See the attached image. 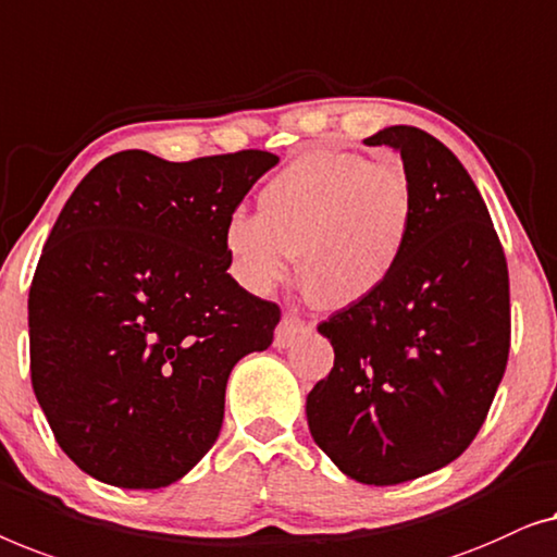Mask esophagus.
Segmentation results:
<instances>
[{"label":"esophagus","instance_id":"esophagus-1","mask_svg":"<svg viewBox=\"0 0 557 557\" xmlns=\"http://www.w3.org/2000/svg\"><path fill=\"white\" fill-rule=\"evenodd\" d=\"M310 327H312V323H308V320H302V318L293 315V312H287V315L280 320V325H277V331H275V346L277 348L293 346L297 335L305 333V331H310Z\"/></svg>","mask_w":557,"mask_h":557}]
</instances>
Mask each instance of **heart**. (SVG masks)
<instances>
[{
  "instance_id": "b5f03b06",
  "label": "heart",
  "mask_w": 557,
  "mask_h": 557,
  "mask_svg": "<svg viewBox=\"0 0 557 557\" xmlns=\"http://www.w3.org/2000/svg\"><path fill=\"white\" fill-rule=\"evenodd\" d=\"M413 224L417 194L401 161L310 153L264 184L257 214H230L224 249L257 295L285 282L300 255L305 282L325 302L354 305L394 275Z\"/></svg>"
}]
</instances>
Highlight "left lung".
<instances>
[{
    "instance_id": "8db88e82",
    "label": "left lung",
    "mask_w": 557,
    "mask_h": 557,
    "mask_svg": "<svg viewBox=\"0 0 557 557\" xmlns=\"http://www.w3.org/2000/svg\"><path fill=\"white\" fill-rule=\"evenodd\" d=\"M366 144L401 153L417 224L381 289L318 325L335 360L305 411L343 474L383 487L446 467L482 429L510 356V275L472 176L442 140L391 125Z\"/></svg>"
}]
</instances>
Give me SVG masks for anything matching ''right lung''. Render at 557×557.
<instances>
[{
    "instance_id": "add662e5",
    "label": "right lung",
    "mask_w": 557,
    "mask_h": 557,
    "mask_svg": "<svg viewBox=\"0 0 557 557\" xmlns=\"http://www.w3.org/2000/svg\"><path fill=\"white\" fill-rule=\"evenodd\" d=\"M277 161L121 151L62 207L29 287V373L85 474L159 490L216 442L234 363L280 323L226 272L224 224Z\"/></svg>"
}]
</instances>
